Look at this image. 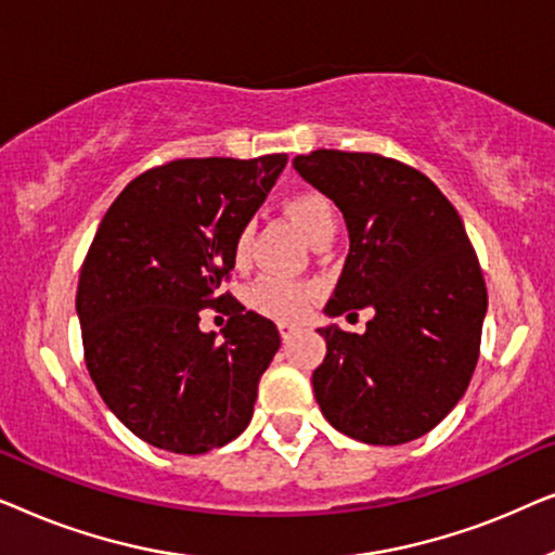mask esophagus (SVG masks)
Listing matches in <instances>:
<instances>
[{
    "instance_id": "1",
    "label": "esophagus",
    "mask_w": 555,
    "mask_h": 555,
    "mask_svg": "<svg viewBox=\"0 0 555 555\" xmlns=\"http://www.w3.org/2000/svg\"><path fill=\"white\" fill-rule=\"evenodd\" d=\"M278 331H280V336H283V340H287V338L293 336L295 331H298V325L287 323V321H280V323H278Z\"/></svg>"
}]
</instances>
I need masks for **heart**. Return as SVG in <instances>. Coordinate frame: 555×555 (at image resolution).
I'll list each match as a JSON object with an SVG mask.
<instances>
[{"label":"heart","instance_id":"1","mask_svg":"<svg viewBox=\"0 0 555 555\" xmlns=\"http://www.w3.org/2000/svg\"><path fill=\"white\" fill-rule=\"evenodd\" d=\"M287 215H291L302 232L313 242L318 234L336 230V211L331 202L318 192H298L285 202ZM249 242L253 232L249 227L237 232L232 247V257L237 264H245L249 257ZM249 306L260 310L264 315L275 318H300L310 308L315 298V287L287 275H262L257 283L249 287Z\"/></svg>","mask_w":555,"mask_h":555}]
</instances>
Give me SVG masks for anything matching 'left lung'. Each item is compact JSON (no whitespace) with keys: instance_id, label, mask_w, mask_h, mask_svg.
I'll list each match as a JSON object with an SVG mask.
<instances>
[{"instance_id":"left-lung-1","label":"left lung","mask_w":555,"mask_h":555,"mask_svg":"<svg viewBox=\"0 0 555 555\" xmlns=\"http://www.w3.org/2000/svg\"><path fill=\"white\" fill-rule=\"evenodd\" d=\"M295 171L340 209L348 257L325 315L371 308L366 331L318 328L325 359L313 391L333 427L366 444L435 429L467 391L488 291L450 199L412 166L318 149Z\"/></svg>"}]
</instances>
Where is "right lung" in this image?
<instances>
[{"instance_id":"1","label":"right lung","mask_w":555,"mask_h":555,"mask_svg":"<svg viewBox=\"0 0 555 555\" xmlns=\"http://www.w3.org/2000/svg\"><path fill=\"white\" fill-rule=\"evenodd\" d=\"M285 164L270 154L156 166L98 224L75 298L86 363L111 412L158 450L204 454L253 420L280 333L219 285ZM204 307L231 315L219 345L198 328Z\"/></svg>"}]
</instances>
